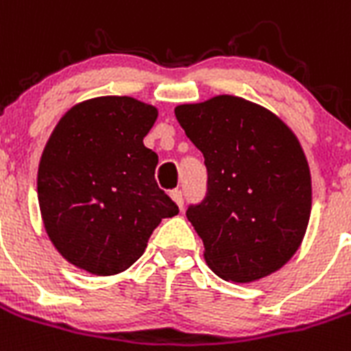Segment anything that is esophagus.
<instances>
[{
  "mask_svg": "<svg viewBox=\"0 0 351 351\" xmlns=\"http://www.w3.org/2000/svg\"><path fill=\"white\" fill-rule=\"evenodd\" d=\"M169 196H171V199L175 201L176 205H178L180 210L184 208V194H182V191H178V189H176V191H171V194H169Z\"/></svg>",
  "mask_w": 351,
  "mask_h": 351,
  "instance_id": "esophagus-1",
  "label": "esophagus"
}]
</instances>
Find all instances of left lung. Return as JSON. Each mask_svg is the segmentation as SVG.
<instances>
[{"label":"left lung","mask_w":351,"mask_h":351,"mask_svg":"<svg viewBox=\"0 0 351 351\" xmlns=\"http://www.w3.org/2000/svg\"><path fill=\"white\" fill-rule=\"evenodd\" d=\"M175 114L208 171L205 199L187 210L206 265L233 282L277 272L300 247L311 215L309 164L297 136L234 95L182 104Z\"/></svg>","instance_id":"8db88e82"}]
</instances>
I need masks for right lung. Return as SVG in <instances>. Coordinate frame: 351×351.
Masks as SVG:
<instances>
[{
  "mask_svg": "<svg viewBox=\"0 0 351 351\" xmlns=\"http://www.w3.org/2000/svg\"><path fill=\"white\" fill-rule=\"evenodd\" d=\"M157 114L132 97H97L54 127L38 164V205L49 240L74 267L123 272L160 221L178 213L155 182L157 154L143 145Z\"/></svg>",
  "mask_w": 351,
  "mask_h": 351,
  "instance_id": "right-lung-1",
  "label": "right lung"
}]
</instances>
